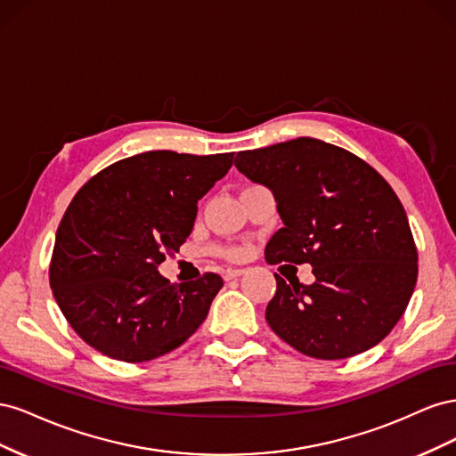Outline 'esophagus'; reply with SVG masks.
I'll use <instances>...</instances> for the list:
<instances>
[{"instance_id":"1","label":"esophagus","mask_w":456,"mask_h":456,"mask_svg":"<svg viewBox=\"0 0 456 456\" xmlns=\"http://www.w3.org/2000/svg\"><path fill=\"white\" fill-rule=\"evenodd\" d=\"M243 273H245V270H241V268H230V270L224 272V280L226 281L236 280V278H240V275H243Z\"/></svg>"}]
</instances>
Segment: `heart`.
Masks as SVG:
<instances>
[{
	"mask_svg": "<svg viewBox=\"0 0 456 456\" xmlns=\"http://www.w3.org/2000/svg\"><path fill=\"white\" fill-rule=\"evenodd\" d=\"M230 255H236V253H233V251H230Z\"/></svg>",
	"mask_w": 456,
	"mask_h": 456,
	"instance_id": "obj_1",
	"label": "heart"
}]
</instances>
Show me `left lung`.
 Returning <instances> with one entry per match:
<instances>
[{
  "label": "left lung",
  "instance_id": "8db88e82",
  "mask_svg": "<svg viewBox=\"0 0 456 456\" xmlns=\"http://www.w3.org/2000/svg\"><path fill=\"white\" fill-rule=\"evenodd\" d=\"M236 167L272 190L283 228L266 245L270 265H308L315 281L275 275L266 322L300 354L344 360L390 333L419 275V255L402 201L348 150L300 136L245 150Z\"/></svg>",
  "mask_w": 456,
  "mask_h": 456
}]
</instances>
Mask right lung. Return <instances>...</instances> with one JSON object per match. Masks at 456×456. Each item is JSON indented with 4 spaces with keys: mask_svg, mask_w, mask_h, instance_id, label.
<instances>
[{
    "mask_svg": "<svg viewBox=\"0 0 456 456\" xmlns=\"http://www.w3.org/2000/svg\"><path fill=\"white\" fill-rule=\"evenodd\" d=\"M233 154L154 150L81 186L61 220L49 266L54 300L89 346L141 363L181 346L209 314L223 278L171 283L158 272L194 228L198 201Z\"/></svg>",
    "mask_w": 456,
    "mask_h": 456,
    "instance_id": "add662e5",
    "label": "right lung"
}]
</instances>
